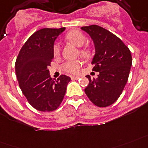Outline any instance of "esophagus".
Here are the masks:
<instances>
[{"label": "esophagus", "instance_id": "1", "mask_svg": "<svg viewBox=\"0 0 148 148\" xmlns=\"http://www.w3.org/2000/svg\"><path fill=\"white\" fill-rule=\"evenodd\" d=\"M71 79H72L73 80H76V79H79V76H73V75H72V76H71Z\"/></svg>", "mask_w": 148, "mask_h": 148}]
</instances>
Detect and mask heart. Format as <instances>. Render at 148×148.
<instances>
[{"mask_svg":"<svg viewBox=\"0 0 148 148\" xmlns=\"http://www.w3.org/2000/svg\"><path fill=\"white\" fill-rule=\"evenodd\" d=\"M66 38L69 42L73 43L74 45L77 47H82L85 44L86 41V38L85 35L81 32L77 30L72 31L69 32L66 36ZM53 54L55 56H59L60 54V45L58 43H56L53 46ZM80 56H82L84 58H89L90 56V51L88 49H79ZM82 65V62L79 60H73V61H68L62 66V69L64 72L70 73H76Z\"/></svg>","mask_w":148,"mask_h":148,"instance_id":"1","label":"heart"}]
</instances>
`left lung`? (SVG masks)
<instances>
[{
	"label": "left lung",
	"instance_id": "left-lung-1",
	"mask_svg": "<svg viewBox=\"0 0 148 148\" xmlns=\"http://www.w3.org/2000/svg\"><path fill=\"white\" fill-rule=\"evenodd\" d=\"M90 35L95 47L92 70L99 72L97 79H92L85 89L90 101L96 106L106 107L116 101L127 82L132 57L130 49L113 33L98 25L82 27Z\"/></svg>",
	"mask_w": 148,
	"mask_h": 148
}]
</instances>
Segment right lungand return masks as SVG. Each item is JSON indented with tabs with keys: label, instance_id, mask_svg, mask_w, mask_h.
I'll return each mask as SVG.
<instances>
[{
	"label": "right lung",
	"instance_id": "1",
	"mask_svg": "<svg viewBox=\"0 0 148 148\" xmlns=\"http://www.w3.org/2000/svg\"><path fill=\"white\" fill-rule=\"evenodd\" d=\"M66 27L42 28L26 41L15 62L19 86L28 103L42 112L58 108L71 80L66 75L57 79L50 77L49 67L54 58L55 41Z\"/></svg>",
	"mask_w": 148,
	"mask_h": 148
}]
</instances>
